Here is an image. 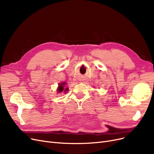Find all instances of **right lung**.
I'll return each instance as SVG.
<instances>
[{
	"instance_id": "right-lung-1",
	"label": "right lung",
	"mask_w": 154,
	"mask_h": 154,
	"mask_svg": "<svg viewBox=\"0 0 154 154\" xmlns=\"http://www.w3.org/2000/svg\"><path fill=\"white\" fill-rule=\"evenodd\" d=\"M66 83V82H61V84H59V86H58V88H57V90L58 93L62 92L63 91H64V93H66V91H68V88H64V87H65Z\"/></svg>"
}]
</instances>
